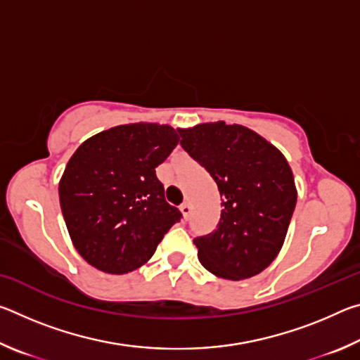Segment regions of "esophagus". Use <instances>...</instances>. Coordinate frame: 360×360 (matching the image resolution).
Wrapping results in <instances>:
<instances>
[{
  "label": "esophagus",
  "mask_w": 360,
  "mask_h": 360,
  "mask_svg": "<svg viewBox=\"0 0 360 360\" xmlns=\"http://www.w3.org/2000/svg\"><path fill=\"white\" fill-rule=\"evenodd\" d=\"M179 210H181V212H182V217L186 219H188V216H191V212H192V208H191V205L188 203H182L181 206H179Z\"/></svg>",
  "instance_id": "esophagus-1"
}]
</instances>
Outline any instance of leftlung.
<instances>
[{
	"label": "left lung",
	"instance_id": "obj_1",
	"mask_svg": "<svg viewBox=\"0 0 360 360\" xmlns=\"http://www.w3.org/2000/svg\"><path fill=\"white\" fill-rule=\"evenodd\" d=\"M181 146L216 181L222 198L217 229L193 243L212 275L231 281L252 278L284 245L297 203L285 157L259 133L225 122L181 129Z\"/></svg>",
	"mask_w": 360,
	"mask_h": 360
}]
</instances>
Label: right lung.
<instances>
[{"instance_id": "add662e5", "label": "right lung", "mask_w": 360, "mask_h": 360, "mask_svg": "<svg viewBox=\"0 0 360 360\" xmlns=\"http://www.w3.org/2000/svg\"><path fill=\"white\" fill-rule=\"evenodd\" d=\"M173 127L127 124L89 138L60 179V206L71 241L85 262L124 275L154 255L181 221L168 205L155 168L178 146Z\"/></svg>"}]
</instances>
